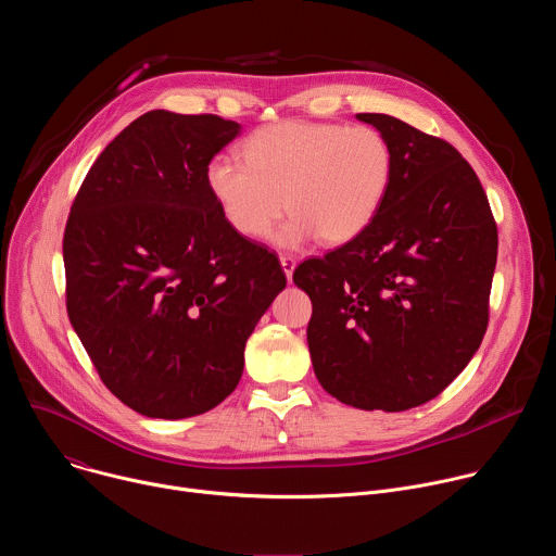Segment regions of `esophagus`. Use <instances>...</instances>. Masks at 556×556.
I'll return each instance as SVG.
<instances>
[{"label": "esophagus", "instance_id": "34e87169", "mask_svg": "<svg viewBox=\"0 0 556 556\" xmlns=\"http://www.w3.org/2000/svg\"><path fill=\"white\" fill-rule=\"evenodd\" d=\"M279 262H281V268H283V273H286V279L290 281V279H292V273H294V268H296V260L290 257V255H281Z\"/></svg>", "mask_w": 556, "mask_h": 556}]
</instances>
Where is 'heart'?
I'll use <instances>...</instances> for the list:
<instances>
[{
  "mask_svg": "<svg viewBox=\"0 0 556 556\" xmlns=\"http://www.w3.org/2000/svg\"><path fill=\"white\" fill-rule=\"evenodd\" d=\"M393 172L387 138L367 125L286 121L260 127L244 142V161L215 155L204 180L224 222L247 240L273 235L299 249L321 235L328 244L358 237L380 211Z\"/></svg>",
  "mask_w": 556,
  "mask_h": 556,
  "instance_id": "b5f03b06",
  "label": "heart"
}]
</instances>
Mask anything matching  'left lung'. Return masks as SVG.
Masks as SVG:
<instances>
[{
    "label": "left lung",
    "instance_id": "obj_1",
    "mask_svg": "<svg viewBox=\"0 0 556 556\" xmlns=\"http://www.w3.org/2000/svg\"><path fill=\"white\" fill-rule=\"evenodd\" d=\"M356 118L391 147L384 202L292 281L312 301L307 348L324 389L356 409L407 412L448 387L484 339L497 226L453 144L387 114Z\"/></svg>",
    "mask_w": 556,
    "mask_h": 556
}]
</instances>
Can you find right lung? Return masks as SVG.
Segmentation results:
<instances>
[{
  "instance_id": "obj_1",
  "label": "right lung",
  "mask_w": 556,
  "mask_h": 556,
  "mask_svg": "<svg viewBox=\"0 0 556 556\" xmlns=\"http://www.w3.org/2000/svg\"><path fill=\"white\" fill-rule=\"evenodd\" d=\"M242 127L153 110L97 157L63 235L67 316L101 380L147 418L217 407L286 288L279 260L237 235L204 172Z\"/></svg>"
}]
</instances>
